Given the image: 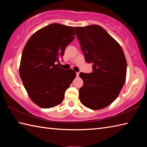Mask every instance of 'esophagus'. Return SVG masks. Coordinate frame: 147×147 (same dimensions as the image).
Listing matches in <instances>:
<instances>
[{
  "instance_id": "obj_1",
  "label": "esophagus",
  "mask_w": 147,
  "mask_h": 147,
  "mask_svg": "<svg viewBox=\"0 0 147 147\" xmlns=\"http://www.w3.org/2000/svg\"><path fill=\"white\" fill-rule=\"evenodd\" d=\"M79 74H80V73L78 72V73H76V76L78 77L79 76Z\"/></svg>"
}]
</instances>
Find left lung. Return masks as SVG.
<instances>
[{
  "mask_svg": "<svg viewBox=\"0 0 147 147\" xmlns=\"http://www.w3.org/2000/svg\"><path fill=\"white\" fill-rule=\"evenodd\" d=\"M91 73H80L83 85L79 90L82 104L93 110L111 104L125 83L127 62L121 45L102 27L96 24L74 27Z\"/></svg>",
  "mask_w": 147,
  "mask_h": 147,
  "instance_id": "1",
  "label": "left lung"
}]
</instances>
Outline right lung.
Returning <instances> with one entry per match:
<instances>
[{"instance_id":"1","label":"right lung","mask_w":147,"mask_h":147,"mask_svg":"<svg viewBox=\"0 0 147 147\" xmlns=\"http://www.w3.org/2000/svg\"><path fill=\"white\" fill-rule=\"evenodd\" d=\"M73 26L53 23L30 37L22 53L20 75L32 100L40 107H54L63 101L64 93L76 74L58 64L67 46L75 38Z\"/></svg>"}]
</instances>
